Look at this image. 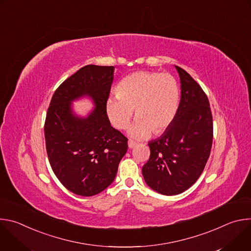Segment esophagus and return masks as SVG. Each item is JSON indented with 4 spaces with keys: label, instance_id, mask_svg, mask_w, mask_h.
<instances>
[{
    "label": "esophagus",
    "instance_id": "1",
    "mask_svg": "<svg viewBox=\"0 0 251 251\" xmlns=\"http://www.w3.org/2000/svg\"><path fill=\"white\" fill-rule=\"evenodd\" d=\"M136 145H137V143H136L134 140H131V139H130V140L128 141V147H129L130 149L134 148Z\"/></svg>",
    "mask_w": 251,
    "mask_h": 251
}]
</instances>
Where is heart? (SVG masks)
Returning <instances> with one entry per match:
<instances>
[{"label": "heart", "mask_w": 251, "mask_h": 251, "mask_svg": "<svg viewBox=\"0 0 251 251\" xmlns=\"http://www.w3.org/2000/svg\"><path fill=\"white\" fill-rule=\"evenodd\" d=\"M178 104L180 86L172 75L137 71L122 79L106 108L111 124L120 130L129 126L135 109L137 119L130 134L144 139L152 131L160 133L172 124Z\"/></svg>", "instance_id": "obj_1"}]
</instances>
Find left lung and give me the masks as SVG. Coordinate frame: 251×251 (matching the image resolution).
Returning <instances> with one entry per match:
<instances>
[{"label":"left lung","instance_id":"1","mask_svg":"<svg viewBox=\"0 0 251 251\" xmlns=\"http://www.w3.org/2000/svg\"><path fill=\"white\" fill-rule=\"evenodd\" d=\"M176 68L181 80V101L172 124L149 142L150 158L143 166L146 184L159 194L178 195L201 175L210 154L213 128L206 94L186 70Z\"/></svg>","mask_w":251,"mask_h":251}]
</instances>
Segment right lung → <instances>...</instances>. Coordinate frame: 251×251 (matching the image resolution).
I'll list each match as a JSON object with an SVG mask.
<instances>
[{"label":"right lung","mask_w":251,"mask_h":251,"mask_svg":"<svg viewBox=\"0 0 251 251\" xmlns=\"http://www.w3.org/2000/svg\"><path fill=\"white\" fill-rule=\"evenodd\" d=\"M114 66L88 64L65 79L55 90L45 122L46 147L51 169L70 192L91 197L114 181L128 149V139L114 129L106 104ZM89 96L95 110L85 119L75 116L71 101Z\"/></svg>","instance_id":"1"}]
</instances>
